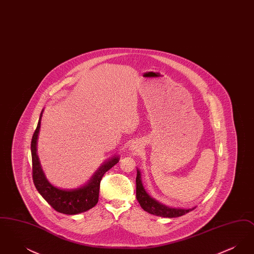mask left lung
<instances>
[{
  "label": "left lung",
  "mask_w": 254,
  "mask_h": 254,
  "mask_svg": "<svg viewBox=\"0 0 254 254\" xmlns=\"http://www.w3.org/2000/svg\"><path fill=\"white\" fill-rule=\"evenodd\" d=\"M136 198L142 208L147 211L150 214L161 216V217H179L185 215L186 213L193 210V208H174L169 207L167 205L160 204L156 200L151 198L148 194L145 192V189L142 185L141 181V174L140 171L137 170V177H136Z\"/></svg>",
  "instance_id": "left-lung-1"
}]
</instances>
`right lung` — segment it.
<instances>
[{
    "label": "right lung",
    "mask_w": 254,
    "mask_h": 254,
    "mask_svg": "<svg viewBox=\"0 0 254 254\" xmlns=\"http://www.w3.org/2000/svg\"><path fill=\"white\" fill-rule=\"evenodd\" d=\"M41 117L38 122L36 129L33 133L31 140V157H32V179L35 188L39 193L51 205L56 211L64 214H78L85 212L96 205L99 200L100 183L104 174L114 167L118 162L119 158H112L106 164H104L99 170L95 172L92 179L85 187L71 190H64L53 187L49 183L41 169V165L36 153L37 137L41 125Z\"/></svg>",
    "instance_id": "1"
}]
</instances>
